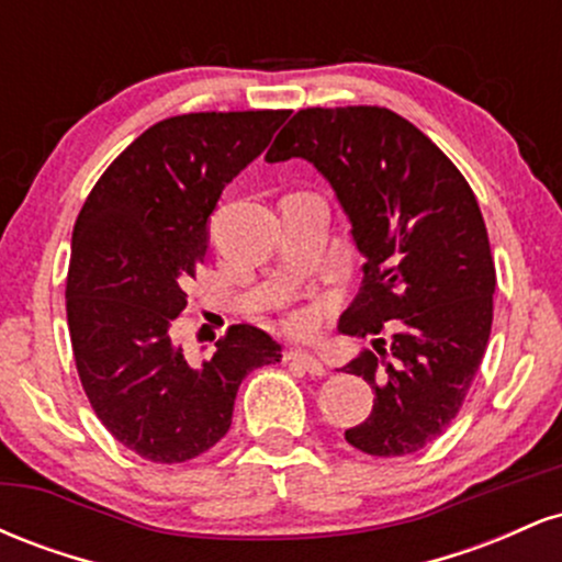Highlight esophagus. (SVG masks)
<instances>
[{"instance_id": "34e87169", "label": "esophagus", "mask_w": 562, "mask_h": 562, "mask_svg": "<svg viewBox=\"0 0 562 562\" xmlns=\"http://www.w3.org/2000/svg\"><path fill=\"white\" fill-rule=\"evenodd\" d=\"M285 359H288L290 364L301 367V370L308 372V375L322 378V375H325V372H327V367L322 364L317 357H312V353H306V351H288Z\"/></svg>"}]
</instances>
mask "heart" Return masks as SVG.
Instances as JSON below:
<instances>
[{
  "label": "heart",
  "instance_id": "b5f03b06",
  "mask_svg": "<svg viewBox=\"0 0 562 562\" xmlns=\"http://www.w3.org/2000/svg\"><path fill=\"white\" fill-rule=\"evenodd\" d=\"M312 325H314V322L306 312H295V314H290V317H288V327L293 333H308V330H312Z\"/></svg>",
  "mask_w": 562,
  "mask_h": 562
}]
</instances>
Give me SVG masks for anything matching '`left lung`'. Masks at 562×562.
<instances>
[{
    "instance_id": "1",
    "label": "left lung",
    "mask_w": 562,
    "mask_h": 562,
    "mask_svg": "<svg viewBox=\"0 0 562 562\" xmlns=\"http://www.w3.org/2000/svg\"><path fill=\"white\" fill-rule=\"evenodd\" d=\"M288 158H306L333 184L367 261L338 330L364 338L396 327L344 367L375 391L346 441L372 457L412 454L454 420L492 335L496 272L479 200L389 108L299 111L267 153L269 164Z\"/></svg>"
}]
</instances>
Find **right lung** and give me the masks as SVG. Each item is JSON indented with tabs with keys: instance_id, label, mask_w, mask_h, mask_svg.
<instances>
[{
	"instance_id": "1",
	"label": "right lung",
	"mask_w": 562,
	"mask_h": 562,
	"mask_svg": "<svg viewBox=\"0 0 562 562\" xmlns=\"http://www.w3.org/2000/svg\"><path fill=\"white\" fill-rule=\"evenodd\" d=\"M288 113L158 121L108 166L76 218L66 282L76 370L100 423L142 460L173 465L209 451L229 430L243 378L282 359L259 327L232 325L214 357L192 364L171 327L222 190Z\"/></svg>"
}]
</instances>
